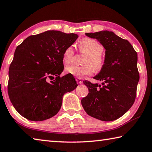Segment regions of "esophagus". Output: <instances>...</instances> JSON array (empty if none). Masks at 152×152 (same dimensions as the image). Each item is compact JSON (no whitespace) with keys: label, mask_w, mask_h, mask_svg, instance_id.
I'll return each instance as SVG.
<instances>
[{"label":"esophagus","mask_w":152,"mask_h":152,"mask_svg":"<svg viewBox=\"0 0 152 152\" xmlns=\"http://www.w3.org/2000/svg\"><path fill=\"white\" fill-rule=\"evenodd\" d=\"M76 81L77 82V83L78 84H82V80L81 79V78H77L76 79Z\"/></svg>","instance_id":"obj_1"}]
</instances>
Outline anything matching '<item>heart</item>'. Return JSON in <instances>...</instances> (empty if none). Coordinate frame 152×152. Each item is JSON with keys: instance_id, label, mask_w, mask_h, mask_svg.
<instances>
[{"instance_id": "heart-1", "label": "heart", "mask_w": 152, "mask_h": 152, "mask_svg": "<svg viewBox=\"0 0 152 152\" xmlns=\"http://www.w3.org/2000/svg\"><path fill=\"white\" fill-rule=\"evenodd\" d=\"M80 50L86 54L83 63L85 65H70L66 68V72L78 78L90 75L94 70L100 71L104 64V60L102 56L104 51V46L97 41L85 38L79 43ZM74 56L72 46H69L64 50L62 54V60L65 64L71 62Z\"/></svg>"}]
</instances>
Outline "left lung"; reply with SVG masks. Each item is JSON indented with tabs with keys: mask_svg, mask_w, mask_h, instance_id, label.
<instances>
[{
	"mask_svg": "<svg viewBox=\"0 0 152 152\" xmlns=\"http://www.w3.org/2000/svg\"><path fill=\"white\" fill-rule=\"evenodd\" d=\"M104 46V64L94 78L102 85L85 80L89 93L81 100L87 114L96 119L110 122L128 111L134 103L140 75L137 54L127 40L108 30L86 33Z\"/></svg>",
	"mask_w": 152,
	"mask_h": 152,
	"instance_id": "obj_1",
	"label": "left lung"
}]
</instances>
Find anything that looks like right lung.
<instances>
[{
    "mask_svg": "<svg viewBox=\"0 0 152 152\" xmlns=\"http://www.w3.org/2000/svg\"><path fill=\"white\" fill-rule=\"evenodd\" d=\"M78 36L48 30L30 36L16 47L9 72L8 93L22 116L43 121L54 116L64 94L78 86L72 75L60 77L64 70L62 54ZM56 78L48 83V78Z\"/></svg>",
    "mask_w": 152,
    "mask_h": 152,
    "instance_id": "add662e5",
    "label": "right lung"
}]
</instances>
